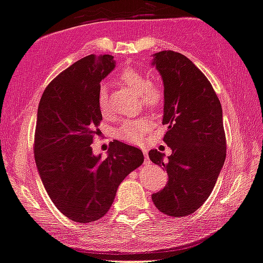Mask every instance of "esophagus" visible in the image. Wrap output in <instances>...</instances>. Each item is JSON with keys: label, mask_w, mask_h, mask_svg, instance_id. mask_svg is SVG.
<instances>
[{"label": "esophagus", "mask_w": 263, "mask_h": 263, "mask_svg": "<svg viewBox=\"0 0 263 263\" xmlns=\"http://www.w3.org/2000/svg\"><path fill=\"white\" fill-rule=\"evenodd\" d=\"M143 155H144V163H145V165H149V163H151V161H149V157H148V153H147V151H145V149H143Z\"/></svg>", "instance_id": "obj_1"}]
</instances>
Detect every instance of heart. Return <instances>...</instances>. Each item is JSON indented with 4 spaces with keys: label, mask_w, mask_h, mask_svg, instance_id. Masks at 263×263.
Listing matches in <instances>:
<instances>
[{
    "label": "heart",
    "mask_w": 263,
    "mask_h": 263,
    "mask_svg": "<svg viewBox=\"0 0 263 263\" xmlns=\"http://www.w3.org/2000/svg\"><path fill=\"white\" fill-rule=\"evenodd\" d=\"M118 79L124 85L138 93L140 102L148 110H157L158 107L162 106L163 100H165V90H163L162 85L156 80L147 79V77L135 67H124L119 74ZM98 107L102 111V114H106L108 111V95L105 85H102L98 92ZM151 126H152L151 121L145 120V119L126 120L118 129V137L126 142L140 143L145 133L151 129Z\"/></svg>",
    "instance_id": "b5f03b06"
}]
</instances>
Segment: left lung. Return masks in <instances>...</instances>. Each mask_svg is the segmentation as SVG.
Returning <instances> with one entry per match:
<instances>
[{
  "label": "left lung",
  "mask_w": 263,
  "mask_h": 263,
  "mask_svg": "<svg viewBox=\"0 0 263 263\" xmlns=\"http://www.w3.org/2000/svg\"><path fill=\"white\" fill-rule=\"evenodd\" d=\"M153 65L165 87L163 142L173 153L167 161L157 149L148 153L168 175L166 186L152 194V201L167 216H188L209 198L223 166L222 108L210 80L188 57L161 51L155 53Z\"/></svg>",
  "instance_id": "1"
}]
</instances>
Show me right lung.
<instances>
[{"instance_id":"add662e5","label":"right lung","mask_w":263,"mask_h":263,"mask_svg":"<svg viewBox=\"0 0 263 263\" xmlns=\"http://www.w3.org/2000/svg\"><path fill=\"white\" fill-rule=\"evenodd\" d=\"M114 67L111 54L80 59L47 85L38 106L35 163L51 201L75 222L105 216L121 181L144 161L142 151L119 140L106 158L92 153L102 121L101 80Z\"/></svg>"}]
</instances>
